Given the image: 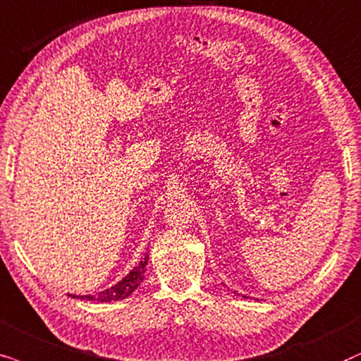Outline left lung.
<instances>
[{"label":"left lung","mask_w":361,"mask_h":361,"mask_svg":"<svg viewBox=\"0 0 361 361\" xmlns=\"http://www.w3.org/2000/svg\"><path fill=\"white\" fill-rule=\"evenodd\" d=\"M233 294H234V295H238V297H243V299H246V295H241V294H238L236 290H233Z\"/></svg>","instance_id":"obj_1"}]
</instances>
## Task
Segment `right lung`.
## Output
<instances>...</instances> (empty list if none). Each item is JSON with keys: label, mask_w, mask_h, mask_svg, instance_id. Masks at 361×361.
<instances>
[{"label": "right lung", "mask_w": 361, "mask_h": 361, "mask_svg": "<svg viewBox=\"0 0 361 361\" xmlns=\"http://www.w3.org/2000/svg\"><path fill=\"white\" fill-rule=\"evenodd\" d=\"M148 262V251L143 254V257L140 259V262L137 264L135 267L132 269L130 272L125 276L122 281H118L117 284L109 287L102 292H99L97 295H72L69 294V297L72 299H80V300H99V302H114V300H122L125 297H128L130 294L135 292V289L138 286L142 284V281L145 279V267Z\"/></svg>", "instance_id": "add662e5"}]
</instances>
